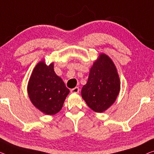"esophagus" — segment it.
I'll list each match as a JSON object with an SVG mask.
<instances>
[{"instance_id":"34e87169","label":"esophagus","mask_w":154,"mask_h":154,"mask_svg":"<svg viewBox=\"0 0 154 154\" xmlns=\"http://www.w3.org/2000/svg\"><path fill=\"white\" fill-rule=\"evenodd\" d=\"M70 92H71V93H78L79 92V87H75V88L71 89Z\"/></svg>"}]
</instances>
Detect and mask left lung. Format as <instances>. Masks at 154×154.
<instances>
[{"label": "left lung", "mask_w": 154, "mask_h": 154, "mask_svg": "<svg viewBox=\"0 0 154 154\" xmlns=\"http://www.w3.org/2000/svg\"><path fill=\"white\" fill-rule=\"evenodd\" d=\"M120 89V79L113 62L107 55L100 54L82 88V97L92 110L102 113L113 104Z\"/></svg>", "instance_id": "1"}]
</instances>
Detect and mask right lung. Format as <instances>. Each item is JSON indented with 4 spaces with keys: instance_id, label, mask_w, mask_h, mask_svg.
Listing matches in <instances>:
<instances>
[{
    "instance_id": "obj_1",
    "label": "right lung",
    "mask_w": 154,
    "mask_h": 154,
    "mask_svg": "<svg viewBox=\"0 0 154 154\" xmlns=\"http://www.w3.org/2000/svg\"><path fill=\"white\" fill-rule=\"evenodd\" d=\"M61 78L54 72L53 63L47 66L40 61L34 69L27 86L32 104L41 112L54 115L60 111L69 93Z\"/></svg>"
}]
</instances>
